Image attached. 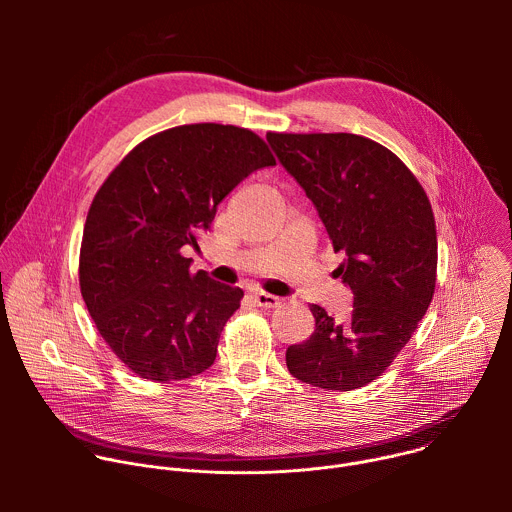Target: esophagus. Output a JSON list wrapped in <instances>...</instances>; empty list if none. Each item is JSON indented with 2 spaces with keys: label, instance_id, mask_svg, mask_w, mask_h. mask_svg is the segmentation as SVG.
Instances as JSON below:
<instances>
[{
  "label": "esophagus",
  "instance_id": "esophagus-1",
  "mask_svg": "<svg viewBox=\"0 0 512 512\" xmlns=\"http://www.w3.org/2000/svg\"><path fill=\"white\" fill-rule=\"evenodd\" d=\"M251 300L259 308H277L279 306V298H275L271 294H265V291H253Z\"/></svg>",
  "mask_w": 512,
  "mask_h": 512
}]
</instances>
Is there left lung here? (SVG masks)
Returning a JSON list of instances; mask_svg holds the SVG:
<instances>
[{
    "instance_id": "8db88e82",
    "label": "left lung",
    "mask_w": 512,
    "mask_h": 512,
    "mask_svg": "<svg viewBox=\"0 0 512 512\" xmlns=\"http://www.w3.org/2000/svg\"><path fill=\"white\" fill-rule=\"evenodd\" d=\"M281 166L312 200L344 253L336 275L352 289V312L336 322L310 306L314 334L285 350L289 373L326 391L375 381L425 316L437 269L427 194L381 143L354 133H267Z\"/></svg>"
}]
</instances>
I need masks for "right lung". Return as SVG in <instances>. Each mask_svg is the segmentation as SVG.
<instances>
[{
  "mask_svg": "<svg viewBox=\"0 0 512 512\" xmlns=\"http://www.w3.org/2000/svg\"><path fill=\"white\" fill-rule=\"evenodd\" d=\"M275 166L249 129L194 123L141 141L99 188L83 231L81 294L129 371L168 383L206 371L243 289L192 273L186 245L249 174Z\"/></svg>",
  "mask_w": 512,
  "mask_h": 512,
  "instance_id": "add662e5",
  "label": "right lung"
}]
</instances>
